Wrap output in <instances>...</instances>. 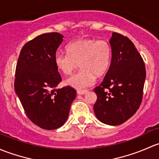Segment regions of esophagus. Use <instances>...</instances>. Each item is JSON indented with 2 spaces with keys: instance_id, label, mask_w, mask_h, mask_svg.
<instances>
[{
  "instance_id": "1",
  "label": "esophagus",
  "mask_w": 159,
  "mask_h": 159,
  "mask_svg": "<svg viewBox=\"0 0 159 159\" xmlns=\"http://www.w3.org/2000/svg\"><path fill=\"white\" fill-rule=\"evenodd\" d=\"M76 93H77L78 95H84L88 93V90H77Z\"/></svg>"
}]
</instances>
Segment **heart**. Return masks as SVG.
<instances>
[{
    "mask_svg": "<svg viewBox=\"0 0 159 159\" xmlns=\"http://www.w3.org/2000/svg\"><path fill=\"white\" fill-rule=\"evenodd\" d=\"M67 54L56 53L57 68L65 75H70L80 66V70L66 80V84L77 89L92 86L96 76L106 73L110 64L112 47L106 40L82 38L69 43Z\"/></svg>",
    "mask_w": 159,
    "mask_h": 159,
    "instance_id": "heart-1",
    "label": "heart"
}]
</instances>
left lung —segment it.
Segmentation results:
<instances>
[{
    "label": "left lung",
    "mask_w": 159,
    "mask_h": 159,
    "mask_svg": "<svg viewBox=\"0 0 159 159\" xmlns=\"http://www.w3.org/2000/svg\"><path fill=\"white\" fill-rule=\"evenodd\" d=\"M112 60L103 81L94 89L96 118L109 125H121L136 112L142 102L145 66L128 37L112 33L109 40Z\"/></svg>",
    "instance_id": "obj_1"
}]
</instances>
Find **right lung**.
Listing matches in <instances>:
<instances>
[{"instance_id": "obj_1", "label": "right lung", "mask_w": 159, "mask_h": 159, "mask_svg": "<svg viewBox=\"0 0 159 159\" xmlns=\"http://www.w3.org/2000/svg\"><path fill=\"white\" fill-rule=\"evenodd\" d=\"M63 40L59 33L37 36L21 49L16 66V94L29 119L47 130L60 128L66 122L76 96L71 86L56 88L62 79L54 56Z\"/></svg>"}]
</instances>
